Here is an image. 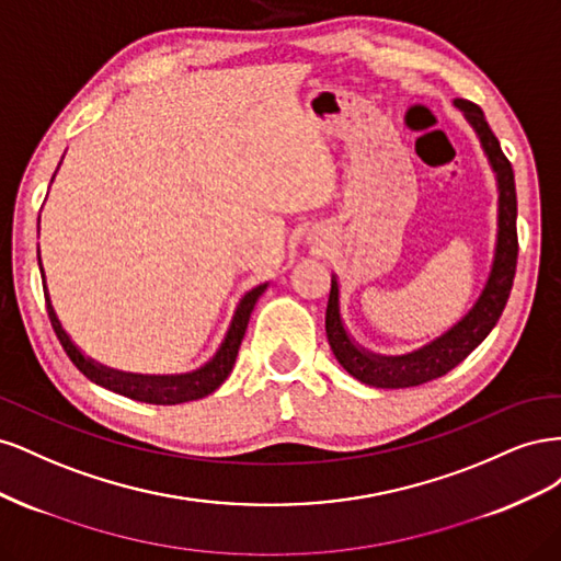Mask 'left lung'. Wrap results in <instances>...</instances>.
<instances>
[{"instance_id":"obj_1","label":"left lung","mask_w":561,"mask_h":561,"mask_svg":"<svg viewBox=\"0 0 561 561\" xmlns=\"http://www.w3.org/2000/svg\"><path fill=\"white\" fill-rule=\"evenodd\" d=\"M451 105L466 116L468 126L478 135L491 173L496 178L499 208L494 260H491V268L482 293L474 299L470 311L461 320H456L447 332L435 336L433 342L402 355L375 353L355 342V336L348 332L342 318V301H339L342 287H339L336 274H332V290L325 311L328 342L339 365H342L351 377L367 386L410 388L447 375L449 369H454L463 358H468V355L484 342L486 334L494 330L513 290L517 266V194L513 165L505 159L496 135L491 133L484 112L478 105H472L470 100L463 98H456Z\"/></svg>"}]
</instances>
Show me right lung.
Segmentation results:
<instances>
[{
  "mask_svg": "<svg viewBox=\"0 0 561 561\" xmlns=\"http://www.w3.org/2000/svg\"><path fill=\"white\" fill-rule=\"evenodd\" d=\"M56 173H54V178H50V182L56 180ZM37 229H39V222H37ZM37 260H39V274H42V283H44V297H46V311H48V318H50V325H54L65 353L70 355V360L77 365V369L81 371L83 377L91 379L93 383L112 390V393H118V396L138 400V402H147V404L192 402V400H201V398L210 396L213 390L222 386L227 381V377L231 375V369H233L236 355H239V348H241V342L245 336L254 304H257V299L266 293V287H268V283H262L257 287H252V290H248L241 297L239 307H236L233 318H231L229 328H227V334L222 339V344L217 346L215 355L208 363H203L201 367H196L192 371H175V375H135V371H122V369H114V367H107L103 363L93 360L91 355L83 353L72 342V336L67 334V330L62 328V322H60V318L54 309V304H50L39 245H37Z\"/></svg>",
  "mask_w": 561,
  "mask_h": 561,
  "instance_id": "1",
  "label": "right lung"
}]
</instances>
